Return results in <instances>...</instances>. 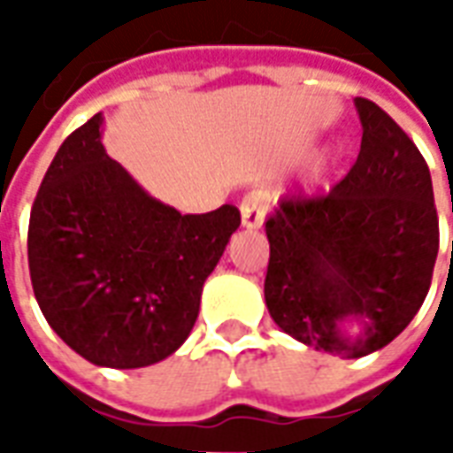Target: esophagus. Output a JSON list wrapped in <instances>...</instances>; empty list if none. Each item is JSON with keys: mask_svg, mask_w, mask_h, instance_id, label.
<instances>
[{"mask_svg": "<svg viewBox=\"0 0 453 453\" xmlns=\"http://www.w3.org/2000/svg\"><path fill=\"white\" fill-rule=\"evenodd\" d=\"M269 208V194L265 188H252L247 191L242 203H240V213H242V227L255 230L265 223V213Z\"/></svg>", "mask_w": 453, "mask_h": 453, "instance_id": "1", "label": "esophagus"}]
</instances>
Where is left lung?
I'll use <instances>...</instances> for the list:
<instances>
[{
	"mask_svg": "<svg viewBox=\"0 0 453 453\" xmlns=\"http://www.w3.org/2000/svg\"><path fill=\"white\" fill-rule=\"evenodd\" d=\"M354 106L359 157L330 194L281 198L266 218L265 279L269 315L286 334L347 359L408 327L439 252L432 177L418 145L373 102L357 96ZM347 317L362 323L357 341L341 333Z\"/></svg>",
	"mask_w": 453,
	"mask_h": 453,
	"instance_id": "obj_1",
	"label": "left lung"
}]
</instances>
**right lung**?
Returning a JSON list of instances; mask_svg holds the SVG:
<instances>
[{"label":"right lung","instance_id":"1","mask_svg":"<svg viewBox=\"0 0 453 453\" xmlns=\"http://www.w3.org/2000/svg\"><path fill=\"white\" fill-rule=\"evenodd\" d=\"M102 113L67 135L35 194L28 269L58 337L109 369L167 359L198 318L208 274L240 227L235 206L181 216L106 155Z\"/></svg>","mask_w":453,"mask_h":453}]
</instances>
